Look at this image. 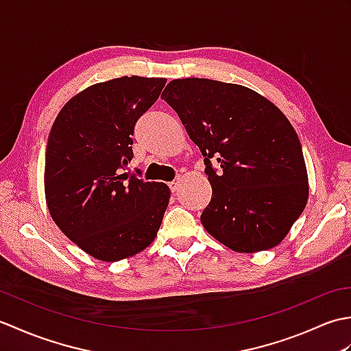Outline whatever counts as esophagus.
I'll return each mask as SVG.
<instances>
[{"mask_svg": "<svg viewBox=\"0 0 351 351\" xmlns=\"http://www.w3.org/2000/svg\"><path fill=\"white\" fill-rule=\"evenodd\" d=\"M169 187H170L171 193H175L178 189H180V180H175V181H171V182L169 184Z\"/></svg>", "mask_w": 351, "mask_h": 351, "instance_id": "1", "label": "esophagus"}]
</instances>
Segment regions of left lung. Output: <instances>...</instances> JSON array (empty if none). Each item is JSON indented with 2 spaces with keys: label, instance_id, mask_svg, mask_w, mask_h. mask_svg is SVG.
Masks as SVG:
<instances>
[{
  "label": "left lung",
  "instance_id": "8db88e82",
  "mask_svg": "<svg viewBox=\"0 0 351 351\" xmlns=\"http://www.w3.org/2000/svg\"><path fill=\"white\" fill-rule=\"evenodd\" d=\"M161 98L205 156L213 197L204 228L240 253L278 245L309 195L300 140L285 114L252 88L206 78L170 81Z\"/></svg>",
  "mask_w": 351,
  "mask_h": 351
}]
</instances>
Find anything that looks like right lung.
I'll return each instance as SVG.
<instances>
[{
	"label": "right lung",
	"instance_id": "1",
	"mask_svg": "<svg viewBox=\"0 0 351 351\" xmlns=\"http://www.w3.org/2000/svg\"><path fill=\"white\" fill-rule=\"evenodd\" d=\"M166 78L122 77L87 87L52 125L45 155V196L62 232L107 263L145 250L169 205L162 182L126 173L140 116Z\"/></svg>",
	"mask_w": 351,
	"mask_h": 351
}]
</instances>
